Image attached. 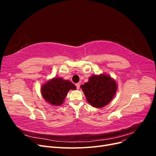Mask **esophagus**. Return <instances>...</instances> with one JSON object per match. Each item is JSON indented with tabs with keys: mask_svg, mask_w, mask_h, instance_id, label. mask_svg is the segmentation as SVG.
Returning a JSON list of instances; mask_svg holds the SVG:
<instances>
[{
	"mask_svg": "<svg viewBox=\"0 0 156 156\" xmlns=\"http://www.w3.org/2000/svg\"><path fill=\"white\" fill-rule=\"evenodd\" d=\"M80 85H81V84H80V83H77L76 84H75V86H76V87H77V89H79Z\"/></svg>",
	"mask_w": 156,
	"mask_h": 156,
	"instance_id": "1",
	"label": "esophagus"
}]
</instances>
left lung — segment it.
Wrapping results in <instances>:
<instances>
[{"label": "left lung", "mask_w": 156, "mask_h": 156, "mask_svg": "<svg viewBox=\"0 0 156 156\" xmlns=\"http://www.w3.org/2000/svg\"><path fill=\"white\" fill-rule=\"evenodd\" d=\"M116 83L108 75H93L88 81L81 86L87 101L92 107L101 108L105 106L114 97Z\"/></svg>", "instance_id": "8db88e82"}]
</instances>
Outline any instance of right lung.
Returning <instances> with one entry per match:
<instances>
[{"label": "right lung", "instance_id": "1", "mask_svg": "<svg viewBox=\"0 0 156 156\" xmlns=\"http://www.w3.org/2000/svg\"><path fill=\"white\" fill-rule=\"evenodd\" d=\"M76 88L68 80L56 77L47 82L41 87V94L45 100L54 105H62L69 90Z\"/></svg>", "mask_w": 156, "mask_h": 156}]
</instances>
